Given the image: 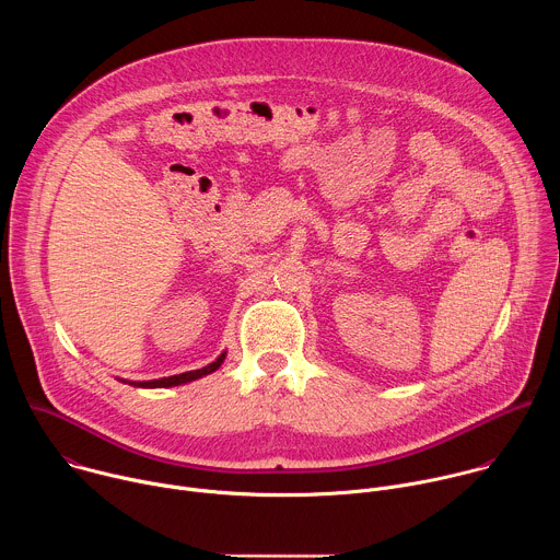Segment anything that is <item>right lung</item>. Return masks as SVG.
Segmentation results:
<instances>
[{"instance_id":"right-lung-1","label":"right lung","mask_w":560,"mask_h":560,"mask_svg":"<svg viewBox=\"0 0 560 560\" xmlns=\"http://www.w3.org/2000/svg\"><path fill=\"white\" fill-rule=\"evenodd\" d=\"M225 359V352H221L212 363L203 365V368H197V370H188V372H182V374H171V376H162V378H148V381H126L130 385H137V387H171V385H182V383H188V381H195L199 376H206L210 372H214Z\"/></svg>"}]
</instances>
